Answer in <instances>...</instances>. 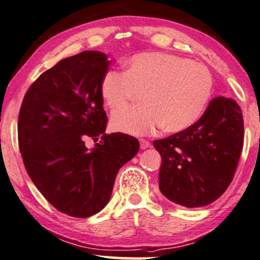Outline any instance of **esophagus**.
<instances>
[{
  "label": "esophagus",
  "mask_w": 260,
  "mask_h": 260,
  "mask_svg": "<svg viewBox=\"0 0 260 260\" xmlns=\"http://www.w3.org/2000/svg\"><path fill=\"white\" fill-rule=\"evenodd\" d=\"M139 143H140V149L141 150H145L150 146V141L146 140V139H140Z\"/></svg>",
  "instance_id": "34e87169"
}]
</instances>
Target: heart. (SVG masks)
<instances>
[{
	"label": "heart",
	"instance_id": "obj_1",
	"mask_svg": "<svg viewBox=\"0 0 260 260\" xmlns=\"http://www.w3.org/2000/svg\"><path fill=\"white\" fill-rule=\"evenodd\" d=\"M212 91V75L205 66L167 52H141L127 60L126 71H108L101 96L111 110L126 107L143 92V104L116 111V131L149 136L163 127L181 132L202 116Z\"/></svg>",
	"mask_w": 260,
	"mask_h": 260
}]
</instances>
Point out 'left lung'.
<instances>
[{
  "instance_id": "1",
  "label": "left lung",
  "mask_w": 260,
  "mask_h": 260,
  "mask_svg": "<svg viewBox=\"0 0 260 260\" xmlns=\"http://www.w3.org/2000/svg\"><path fill=\"white\" fill-rule=\"evenodd\" d=\"M160 153L159 189L173 203L200 208L231 185L244 146V119L232 98L216 97L192 126L153 141Z\"/></svg>"
}]
</instances>
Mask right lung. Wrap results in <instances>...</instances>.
Wrapping results in <instances>:
<instances>
[{"label":"right lung","mask_w":260,"mask_h":260,"mask_svg":"<svg viewBox=\"0 0 260 260\" xmlns=\"http://www.w3.org/2000/svg\"><path fill=\"white\" fill-rule=\"evenodd\" d=\"M110 61L101 51L63 58L29 86L18 120V139L26 172L58 211L86 218L109 202L123 164L139 141L123 133L106 134L101 81ZM102 140L93 149L84 139Z\"/></svg>","instance_id":"right-lung-1"}]
</instances>
